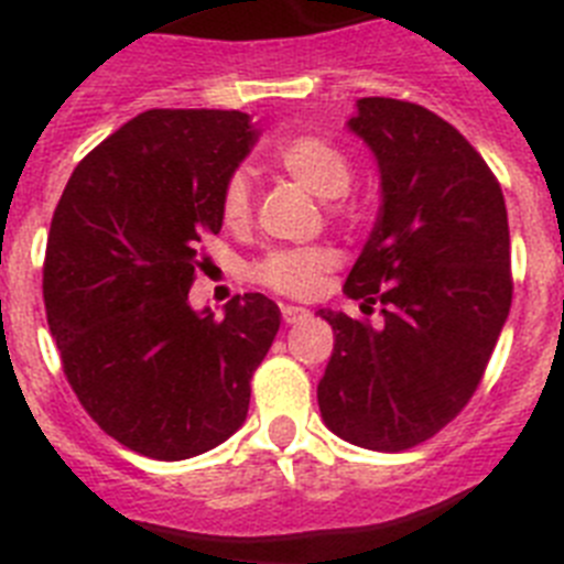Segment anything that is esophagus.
<instances>
[{"label":"esophagus","mask_w":564,"mask_h":564,"mask_svg":"<svg viewBox=\"0 0 564 564\" xmlns=\"http://www.w3.org/2000/svg\"><path fill=\"white\" fill-rule=\"evenodd\" d=\"M311 316V313L305 311V307H282V318H285V325H299V322H305V318Z\"/></svg>","instance_id":"esophagus-1"}]
</instances>
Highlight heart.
I'll list each match as a JSON object with an SVG mask.
<instances>
[{
	"instance_id": "b5f03b06",
	"label": "heart",
	"mask_w": 564,
	"mask_h": 564,
	"mask_svg": "<svg viewBox=\"0 0 564 564\" xmlns=\"http://www.w3.org/2000/svg\"><path fill=\"white\" fill-rule=\"evenodd\" d=\"M276 163L288 177L307 188L322 200H333L350 192L352 166L347 154L330 141L302 134L291 141L279 143L273 152ZM220 212L226 226H246L251 217V181L246 172H234L223 186ZM336 265V253L330 248H282L271 251L253 265V276L265 288L285 296H311L330 268Z\"/></svg>"
}]
</instances>
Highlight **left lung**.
<instances>
[{
    "mask_svg": "<svg viewBox=\"0 0 564 564\" xmlns=\"http://www.w3.org/2000/svg\"><path fill=\"white\" fill-rule=\"evenodd\" d=\"M347 127L376 154L381 212L344 293L381 322L318 311L336 336L318 410L344 441L403 452L455 421L495 352L514 293L506 200L426 107L361 98Z\"/></svg>",
    "mask_w": 564,
    "mask_h": 564,
    "instance_id": "left-lung-1",
    "label": "left lung"
}]
</instances>
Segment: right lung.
Segmentation results:
<instances>
[{"label":"right lung","mask_w":564,"mask_h":564,"mask_svg":"<svg viewBox=\"0 0 564 564\" xmlns=\"http://www.w3.org/2000/svg\"><path fill=\"white\" fill-rule=\"evenodd\" d=\"M259 138L237 109H149L76 166L50 223L44 307L69 387L127 449L186 460L242 426L279 330L262 293L192 311L200 242Z\"/></svg>","instance_id":"obj_1"}]
</instances>
